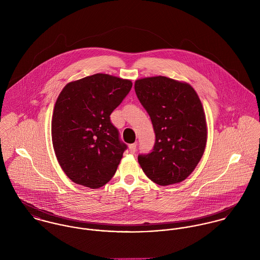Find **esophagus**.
Here are the masks:
<instances>
[{
  "mask_svg": "<svg viewBox=\"0 0 260 260\" xmlns=\"http://www.w3.org/2000/svg\"><path fill=\"white\" fill-rule=\"evenodd\" d=\"M135 151H136V143L130 144V145H129V152H130L131 154H134Z\"/></svg>",
  "mask_w": 260,
  "mask_h": 260,
  "instance_id": "34e87169",
  "label": "esophagus"
}]
</instances>
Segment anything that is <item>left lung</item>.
Wrapping results in <instances>:
<instances>
[{"label":"left lung","instance_id":"1","mask_svg":"<svg viewBox=\"0 0 260 260\" xmlns=\"http://www.w3.org/2000/svg\"><path fill=\"white\" fill-rule=\"evenodd\" d=\"M134 88L156 136L152 152L138 156L142 170L158 185L182 182L199 163L207 141L205 113L196 91L164 76L138 79Z\"/></svg>","mask_w":260,"mask_h":260}]
</instances>
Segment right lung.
<instances>
[{"instance_id":"obj_1","label":"right lung","mask_w":260,"mask_h":260,"mask_svg":"<svg viewBox=\"0 0 260 260\" xmlns=\"http://www.w3.org/2000/svg\"><path fill=\"white\" fill-rule=\"evenodd\" d=\"M132 88V82L108 74L68 83L52 116V142L65 174L79 185L100 188L114 176L127 146L110 115Z\"/></svg>"}]
</instances>
